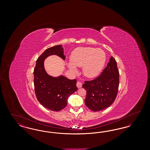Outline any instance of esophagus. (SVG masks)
<instances>
[{
    "instance_id": "esophagus-1",
    "label": "esophagus",
    "mask_w": 150,
    "mask_h": 150,
    "mask_svg": "<svg viewBox=\"0 0 150 150\" xmlns=\"http://www.w3.org/2000/svg\"><path fill=\"white\" fill-rule=\"evenodd\" d=\"M76 86H77V87L78 88H80L81 86H82V83L81 82H80V81H77V83H76Z\"/></svg>"
}]
</instances>
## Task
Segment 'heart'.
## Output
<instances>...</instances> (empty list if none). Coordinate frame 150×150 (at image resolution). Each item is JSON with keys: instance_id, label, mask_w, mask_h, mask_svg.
<instances>
[{"instance_id": "heart-1", "label": "heart", "mask_w": 150, "mask_h": 150, "mask_svg": "<svg viewBox=\"0 0 150 150\" xmlns=\"http://www.w3.org/2000/svg\"><path fill=\"white\" fill-rule=\"evenodd\" d=\"M106 60L105 52L100 49L92 47H80L72 52L70 62L67 64L72 71L76 72V67H83L84 75L87 78H93L100 74Z\"/></svg>"}]
</instances>
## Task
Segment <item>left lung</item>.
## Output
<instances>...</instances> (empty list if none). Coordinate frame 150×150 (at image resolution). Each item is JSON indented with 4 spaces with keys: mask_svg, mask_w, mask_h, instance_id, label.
I'll list each match as a JSON object with an SVG mask.
<instances>
[{
    "mask_svg": "<svg viewBox=\"0 0 150 150\" xmlns=\"http://www.w3.org/2000/svg\"><path fill=\"white\" fill-rule=\"evenodd\" d=\"M119 86V72L114 57L110 58L106 67L100 76L83 84L86 91L85 103L93 111H100L114 102Z\"/></svg>",
    "mask_w": 150,
    "mask_h": 150,
    "instance_id": "left-lung-1",
    "label": "left lung"
}]
</instances>
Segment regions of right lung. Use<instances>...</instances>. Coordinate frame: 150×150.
Masks as SVG:
<instances>
[{
    "label": "right lung",
    "mask_w": 150,
    "mask_h": 150,
    "mask_svg": "<svg viewBox=\"0 0 150 150\" xmlns=\"http://www.w3.org/2000/svg\"><path fill=\"white\" fill-rule=\"evenodd\" d=\"M54 54L65 59L62 45L47 49L38 57L34 70V84L36 97L40 103L51 111H59L67 106L69 97L77 91V81L62 75L53 77L47 73L44 67V59Z\"/></svg>",
    "instance_id": "right-lung-1"
}]
</instances>
